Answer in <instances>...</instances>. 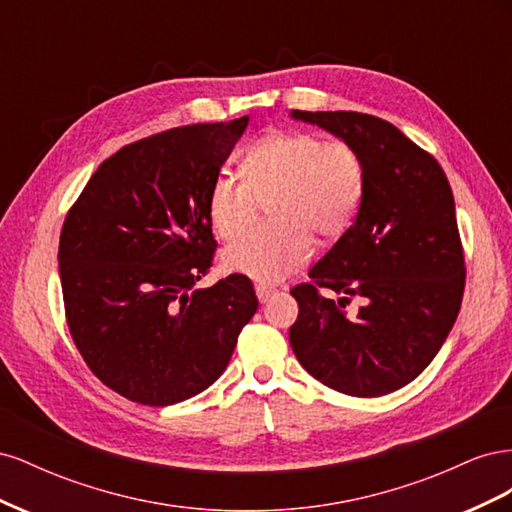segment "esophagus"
I'll return each mask as SVG.
<instances>
[{"instance_id":"1","label":"esophagus","mask_w":512,"mask_h":512,"mask_svg":"<svg viewBox=\"0 0 512 512\" xmlns=\"http://www.w3.org/2000/svg\"><path fill=\"white\" fill-rule=\"evenodd\" d=\"M256 294H258V301L260 303H267L271 297H275L277 290L269 288V286H256Z\"/></svg>"}]
</instances>
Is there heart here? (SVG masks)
Here are the masks:
<instances>
[{
	"label": "heart",
	"mask_w": 512,
	"mask_h": 512,
	"mask_svg": "<svg viewBox=\"0 0 512 512\" xmlns=\"http://www.w3.org/2000/svg\"><path fill=\"white\" fill-rule=\"evenodd\" d=\"M367 190L361 151L314 132H273L241 158V179L215 177L207 213L222 239H235L270 203L273 221L224 250V267L260 284H277L312 256L314 237L337 239L354 222Z\"/></svg>",
	"instance_id": "heart-1"
}]
</instances>
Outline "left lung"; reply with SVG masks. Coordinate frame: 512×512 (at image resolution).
Here are the masks:
<instances>
[{"instance_id": "1", "label": "left lung", "mask_w": 512, "mask_h": 512, "mask_svg": "<svg viewBox=\"0 0 512 512\" xmlns=\"http://www.w3.org/2000/svg\"><path fill=\"white\" fill-rule=\"evenodd\" d=\"M361 151L367 190L354 224L309 269L290 346L324 386L380 397L433 361L457 320L466 262L455 198L438 160L393 123L352 111H292ZM322 287L342 293L337 302ZM356 296V313L345 305Z\"/></svg>"}]
</instances>
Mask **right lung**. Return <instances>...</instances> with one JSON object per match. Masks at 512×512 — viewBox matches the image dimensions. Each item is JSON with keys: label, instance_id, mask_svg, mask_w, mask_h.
I'll list each match as a JSON object with an SVG mask.
<instances>
[{"label": "right lung", "instance_id": "obj_1", "mask_svg": "<svg viewBox=\"0 0 512 512\" xmlns=\"http://www.w3.org/2000/svg\"><path fill=\"white\" fill-rule=\"evenodd\" d=\"M247 121L194 123L121 147L64 220L57 258L74 346L102 384L136 404L203 393L258 309L245 275L196 288L218 247L209 188Z\"/></svg>", "mask_w": 512, "mask_h": 512}]
</instances>
